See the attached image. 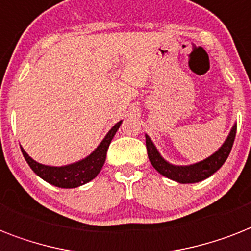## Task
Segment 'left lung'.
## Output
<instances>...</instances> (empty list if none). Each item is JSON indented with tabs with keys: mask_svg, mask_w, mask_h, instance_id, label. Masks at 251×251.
<instances>
[{
	"mask_svg": "<svg viewBox=\"0 0 251 251\" xmlns=\"http://www.w3.org/2000/svg\"><path fill=\"white\" fill-rule=\"evenodd\" d=\"M236 130L237 125L234 124L233 127L230 129L229 135L226 137V142L223 143L222 147L214 152L211 156L202 161H198L195 164L190 165H173L168 163L164 157L161 156L160 152L157 151L156 146L153 145L151 138L146 134V147H147V155L151 161L152 167L156 169L160 175L167 178H171L176 182L179 183H195L203 179L208 178L216 171H219L222 165L228 159L233 146L234 138H236Z\"/></svg>",
	"mask_w": 251,
	"mask_h": 251,
	"instance_id": "left-lung-1",
	"label": "left lung"
}]
</instances>
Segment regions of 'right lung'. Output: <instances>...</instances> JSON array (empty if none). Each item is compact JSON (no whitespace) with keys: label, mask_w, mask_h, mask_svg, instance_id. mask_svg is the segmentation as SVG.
<instances>
[{"label":"right lung","mask_w":251,"mask_h":251,"mask_svg":"<svg viewBox=\"0 0 251 251\" xmlns=\"http://www.w3.org/2000/svg\"><path fill=\"white\" fill-rule=\"evenodd\" d=\"M122 121L117 122L112 129L108 131L101 143L95 149V151L82 160L73 163V164L62 165V167H52V165H44L37 163L28 156L23 147H21L22 153L25 156V161L28 163L29 168L36 173L39 177L47 181L50 185L57 187H64V189H73V187L82 186L84 183L90 182L99 175L101 171L102 165L105 163L106 151L109 147L110 142L113 139L114 134L120 129Z\"/></svg>","instance_id":"1"}]
</instances>
